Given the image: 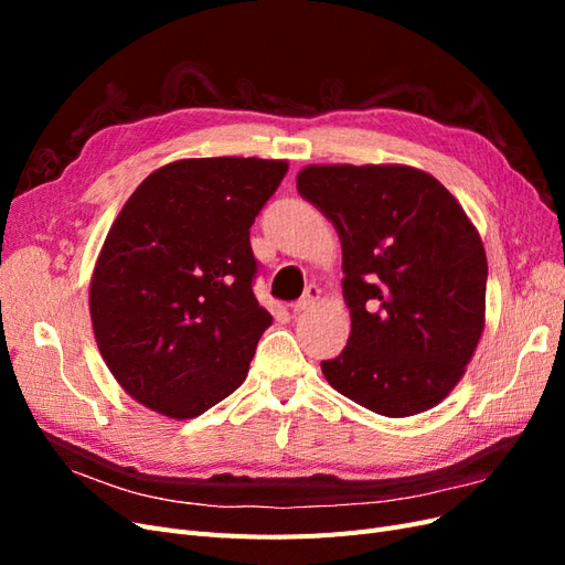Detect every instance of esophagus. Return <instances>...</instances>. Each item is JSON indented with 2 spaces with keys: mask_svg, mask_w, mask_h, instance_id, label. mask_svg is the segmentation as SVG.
<instances>
[{
  "mask_svg": "<svg viewBox=\"0 0 565 565\" xmlns=\"http://www.w3.org/2000/svg\"><path fill=\"white\" fill-rule=\"evenodd\" d=\"M320 301V289L318 285H309L303 289V295L292 303V311L295 313H301V311H309L313 309V306Z\"/></svg>",
  "mask_w": 565,
  "mask_h": 565,
  "instance_id": "34e87169",
  "label": "esophagus"
}]
</instances>
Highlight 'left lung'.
I'll return each instance as SVG.
<instances>
[{"instance_id": "left-lung-1", "label": "left lung", "mask_w": 565, "mask_h": 565, "mask_svg": "<svg viewBox=\"0 0 565 565\" xmlns=\"http://www.w3.org/2000/svg\"><path fill=\"white\" fill-rule=\"evenodd\" d=\"M297 191L341 241L351 334L320 363L324 380L384 417L426 413L486 328L481 235L446 185L407 164H309Z\"/></svg>"}]
</instances>
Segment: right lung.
<instances>
[{
	"mask_svg": "<svg viewBox=\"0 0 565 565\" xmlns=\"http://www.w3.org/2000/svg\"><path fill=\"white\" fill-rule=\"evenodd\" d=\"M285 174V160H177L119 210L89 313L100 355L136 403L193 419L245 382L273 322L252 292L249 228Z\"/></svg>",
	"mask_w": 565,
	"mask_h": 565,
	"instance_id": "obj_1",
	"label": "right lung"
}]
</instances>
